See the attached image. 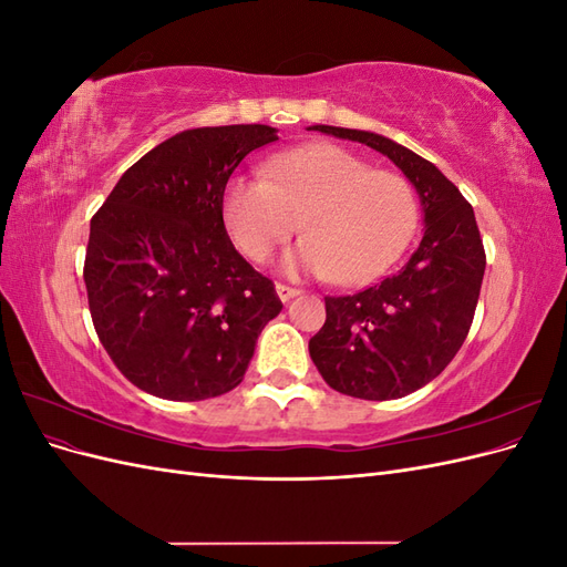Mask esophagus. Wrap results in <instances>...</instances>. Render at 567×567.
Wrapping results in <instances>:
<instances>
[{"instance_id":"34e87169","label":"esophagus","mask_w":567,"mask_h":567,"mask_svg":"<svg viewBox=\"0 0 567 567\" xmlns=\"http://www.w3.org/2000/svg\"><path fill=\"white\" fill-rule=\"evenodd\" d=\"M277 296H279V300H281V302H288L290 298H296V296H300V290H298V288H293V286H286V284H277Z\"/></svg>"}]
</instances>
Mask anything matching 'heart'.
<instances>
[{
    "instance_id": "heart-1",
    "label": "heart",
    "mask_w": 567,
    "mask_h": 567,
    "mask_svg": "<svg viewBox=\"0 0 567 567\" xmlns=\"http://www.w3.org/2000/svg\"><path fill=\"white\" fill-rule=\"evenodd\" d=\"M298 229L305 241L286 255L288 271L338 284H367L411 241L419 203L411 184L336 144H310L265 163L262 177H231L221 221L248 260L262 262Z\"/></svg>"
}]
</instances>
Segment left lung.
I'll return each instance as SVG.
<instances>
[{
	"instance_id": "1",
	"label": "left lung",
	"mask_w": 567,
	"mask_h": 567,
	"mask_svg": "<svg viewBox=\"0 0 567 567\" xmlns=\"http://www.w3.org/2000/svg\"><path fill=\"white\" fill-rule=\"evenodd\" d=\"M310 130L383 153L419 194L425 229L416 252L381 284L326 298V321L310 338L312 362L333 390L371 402L404 398L437 379L468 336L485 277L473 208L431 161L383 134Z\"/></svg>"
}]
</instances>
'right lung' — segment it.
Instances as JSON below:
<instances>
[{
    "instance_id": "obj_1",
    "label": "right lung",
    "mask_w": 567,
    "mask_h": 567,
    "mask_svg": "<svg viewBox=\"0 0 567 567\" xmlns=\"http://www.w3.org/2000/svg\"><path fill=\"white\" fill-rule=\"evenodd\" d=\"M277 127H196L169 136L117 179L90 225L84 286L101 346L140 390L173 402L244 381L257 336L281 312L221 221V194Z\"/></svg>"
}]
</instances>
